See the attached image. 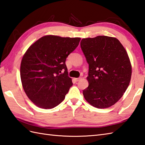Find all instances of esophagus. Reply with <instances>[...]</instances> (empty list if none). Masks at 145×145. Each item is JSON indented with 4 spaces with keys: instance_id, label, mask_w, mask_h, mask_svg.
Segmentation results:
<instances>
[{
    "instance_id": "1",
    "label": "esophagus",
    "mask_w": 145,
    "mask_h": 145,
    "mask_svg": "<svg viewBox=\"0 0 145 145\" xmlns=\"http://www.w3.org/2000/svg\"><path fill=\"white\" fill-rule=\"evenodd\" d=\"M81 78H75V80L76 81V82H78V81H80L81 80Z\"/></svg>"
}]
</instances>
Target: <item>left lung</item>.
<instances>
[{
	"instance_id": "8db88e82",
	"label": "left lung",
	"mask_w": 145,
	"mask_h": 145,
	"mask_svg": "<svg viewBox=\"0 0 145 145\" xmlns=\"http://www.w3.org/2000/svg\"><path fill=\"white\" fill-rule=\"evenodd\" d=\"M80 46L89 65L84 97L97 108L109 107L122 97L130 82L132 65L126 50L118 39L106 36L83 38Z\"/></svg>"
}]
</instances>
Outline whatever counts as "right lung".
I'll return each instance as SVG.
<instances>
[{
  "label": "right lung",
  "instance_id": "obj_1",
  "mask_svg": "<svg viewBox=\"0 0 145 145\" xmlns=\"http://www.w3.org/2000/svg\"><path fill=\"white\" fill-rule=\"evenodd\" d=\"M80 39L44 36L26 50L22 60L20 77L26 95L36 106L52 109L65 99L73 85L65 60Z\"/></svg>",
  "mask_w": 145,
  "mask_h": 145
}]
</instances>
